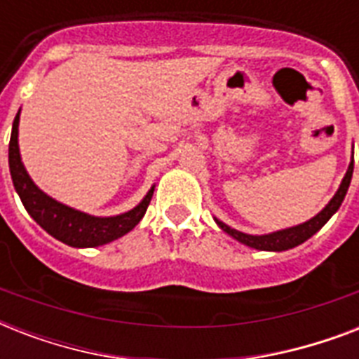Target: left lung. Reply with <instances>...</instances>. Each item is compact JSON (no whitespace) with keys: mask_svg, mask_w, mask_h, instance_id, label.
I'll return each mask as SVG.
<instances>
[{"mask_svg":"<svg viewBox=\"0 0 359 359\" xmlns=\"http://www.w3.org/2000/svg\"><path fill=\"white\" fill-rule=\"evenodd\" d=\"M352 171H354V152H352L351 163H348V169H346L345 177L341 180L339 188L335 191V196L330 199V203L326 207L313 216L311 219H307L304 224L292 225V227H287V229L273 231V233H266V235H248V233H242V231H236L233 227H229L224 222H219L218 218H214V222L218 224V227L224 233L231 236V238L238 240L240 244L248 245V248H253V250L259 251H287L292 250L296 245L304 244L307 238H311L317 231H320L326 225L332 216H334L337 210H339L341 203L345 199L346 191H348V186H351L352 180Z\"/></svg>","mask_w":359,"mask_h":359,"instance_id":"obj_1","label":"left lung"}]
</instances>
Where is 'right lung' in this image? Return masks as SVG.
I'll return each mask as SVG.
<instances>
[{"label":"right lung","instance_id":"add662e5","mask_svg":"<svg viewBox=\"0 0 359 359\" xmlns=\"http://www.w3.org/2000/svg\"><path fill=\"white\" fill-rule=\"evenodd\" d=\"M18 124L20 109L13 121V132L8 141L11 179L27 214L48 235L72 248H97V245H104L121 238L140 224L141 218L145 216L156 184H152L145 197L134 208H130L128 212L117 214V216H93V214L81 212L78 208H72L50 197L33 182L20 154Z\"/></svg>","mask_w":359,"mask_h":359}]
</instances>
